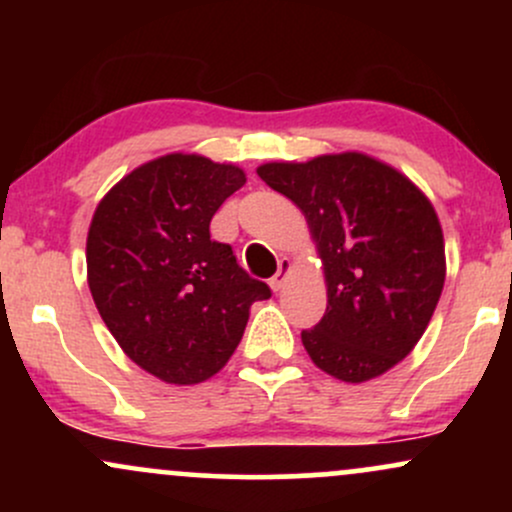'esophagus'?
<instances>
[{"label":"esophagus","instance_id":"esophagus-1","mask_svg":"<svg viewBox=\"0 0 512 512\" xmlns=\"http://www.w3.org/2000/svg\"><path fill=\"white\" fill-rule=\"evenodd\" d=\"M289 272H291V262L286 260V257H281L279 260V269H276V274L269 279V286H272L274 291H281L286 286V279H289Z\"/></svg>","mask_w":512,"mask_h":512}]
</instances>
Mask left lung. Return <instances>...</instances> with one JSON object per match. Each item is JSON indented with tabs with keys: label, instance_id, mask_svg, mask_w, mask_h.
<instances>
[{
	"label": "left lung",
	"instance_id": "1",
	"mask_svg": "<svg viewBox=\"0 0 512 512\" xmlns=\"http://www.w3.org/2000/svg\"><path fill=\"white\" fill-rule=\"evenodd\" d=\"M257 175L308 219L327 279V310L301 339L344 383L383 375L414 349L445 284L436 209L395 168L356 154L264 163Z\"/></svg>",
	"mask_w": 512,
	"mask_h": 512
}]
</instances>
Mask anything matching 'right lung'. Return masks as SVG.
Here are the masks:
<instances>
[{"instance_id": "obj_1", "label": "right lung", "mask_w": 512, "mask_h": 512, "mask_svg": "<svg viewBox=\"0 0 512 512\" xmlns=\"http://www.w3.org/2000/svg\"><path fill=\"white\" fill-rule=\"evenodd\" d=\"M243 185L236 166L168 154L132 170L93 214V303L122 351L166 383L219 373L243 339L250 305L272 296L209 233L211 216Z\"/></svg>"}]
</instances>
